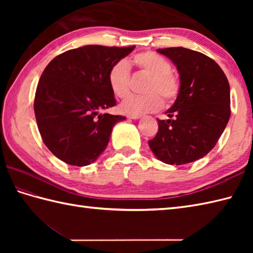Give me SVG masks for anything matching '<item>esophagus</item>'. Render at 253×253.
I'll return each instance as SVG.
<instances>
[{"label": "esophagus", "instance_id": "34e87169", "mask_svg": "<svg viewBox=\"0 0 253 253\" xmlns=\"http://www.w3.org/2000/svg\"><path fill=\"white\" fill-rule=\"evenodd\" d=\"M128 117L131 118V120H139V118H141L140 114H131V115H128Z\"/></svg>", "mask_w": 253, "mask_h": 253}]
</instances>
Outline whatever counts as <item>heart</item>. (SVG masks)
<instances>
[{
    "label": "heart",
    "instance_id": "obj_1",
    "mask_svg": "<svg viewBox=\"0 0 253 253\" xmlns=\"http://www.w3.org/2000/svg\"><path fill=\"white\" fill-rule=\"evenodd\" d=\"M133 63L140 71L150 77L146 92L149 94L139 96L130 95L121 105L122 112L126 114H143L153 112L162 106V99L169 104L174 102L180 92L178 77L171 73L169 62L157 53L147 51L133 56ZM109 84L117 98H126L130 91L129 65L120 61L113 65L109 72Z\"/></svg>",
    "mask_w": 253,
    "mask_h": 253
}]
</instances>
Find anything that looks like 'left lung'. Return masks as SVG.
Instances as JSON below:
<instances>
[{"label": "left lung", "instance_id": "1", "mask_svg": "<svg viewBox=\"0 0 253 253\" xmlns=\"http://www.w3.org/2000/svg\"><path fill=\"white\" fill-rule=\"evenodd\" d=\"M158 52L177 67L180 92L166 111L169 120H158L159 130L149 147L166 164H188L211 151L226 127L229 84L216 62L200 52L181 46Z\"/></svg>", "mask_w": 253, "mask_h": 253}]
</instances>
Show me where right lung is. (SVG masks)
<instances>
[{"instance_id": "add662e5", "label": "right lung", "mask_w": 253, "mask_h": 253, "mask_svg": "<svg viewBox=\"0 0 253 253\" xmlns=\"http://www.w3.org/2000/svg\"><path fill=\"white\" fill-rule=\"evenodd\" d=\"M133 49L84 45L47 64L38 83L34 109L42 140L57 159L85 166L106 149L113 127L126 120L100 113L116 105L107 76Z\"/></svg>"}]
</instances>
